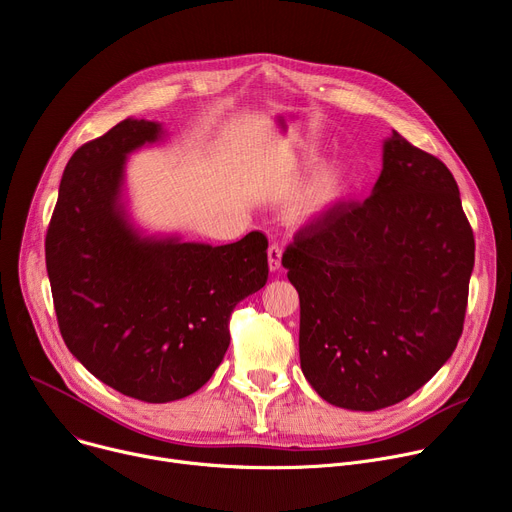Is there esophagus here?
<instances>
[{
  "label": "esophagus",
  "mask_w": 512,
  "mask_h": 512,
  "mask_svg": "<svg viewBox=\"0 0 512 512\" xmlns=\"http://www.w3.org/2000/svg\"><path fill=\"white\" fill-rule=\"evenodd\" d=\"M281 258H283V248L279 244H272L268 248V268H270V272H277L281 268Z\"/></svg>",
  "instance_id": "obj_1"
}]
</instances>
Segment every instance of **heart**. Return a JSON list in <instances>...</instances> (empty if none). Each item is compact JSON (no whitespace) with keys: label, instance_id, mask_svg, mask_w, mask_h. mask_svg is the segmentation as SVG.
Segmentation results:
<instances>
[{"label":"heart","instance_id":"heart-1","mask_svg":"<svg viewBox=\"0 0 512 512\" xmlns=\"http://www.w3.org/2000/svg\"><path fill=\"white\" fill-rule=\"evenodd\" d=\"M348 168L344 164H332L313 176L291 207V219L303 223L316 219L330 211L348 188Z\"/></svg>","mask_w":512,"mask_h":512}]
</instances>
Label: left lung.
Wrapping results in <instances>:
<instances>
[{
    "label": "left lung",
    "instance_id": "obj_1",
    "mask_svg": "<svg viewBox=\"0 0 512 512\" xmlns=\"http://www.w3.org/2000/svg\"><path fill=\"white\" fill-rule=\"evenodd\" d=\"M474 254L453 174L393 131L369 199L336 203L283 254L311 387L363 412L412 396L457 346Z\"/></svg>",
    "mask_w": 512,
    "mask_h": 512
}]
</instances>
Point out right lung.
I'll list each match as a JSON object with an SVG mask.
<instances>
[{
  "label": "right lung",
  "mask_w": 512,
  "mask_h": 512,
  "mask_svg": "<svg viewBox=\"0 0 512 512\" xmlns=\"http://www.w3.org/2000/svg\"><path fill=\"white\" fill-rule=\"evenodd\" d=\"M162 125L125 119L63 172L45 254L61 336L94 377L166 404L201 389L229 346L233 307L268 279L260 231L225 246L145 238L123 207L127 155Z\"/></svg>",
  "instance_id": "right-lung-1"
}]
</instances>
